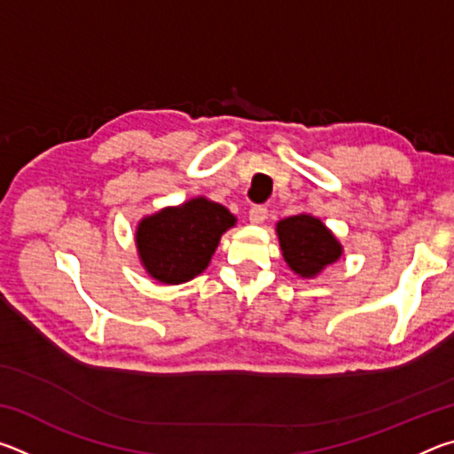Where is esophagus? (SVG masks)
<instances>
[{
  "label": "esophagus",
  "instance_id": "1",
  "mask_svg": "<svg viewBox=\"0 0 454 454\" xmlns=\"http://www.w3.org/2000/svg\"><path fill=\"white\" fill-rule=\"evenodd\" d=\"M268 218V208L266 206H254L250 210V222L252 224H262V222Z\"/></svg>",
  "mask_w": 454,
  "mask_h": 454
}]
</instances>
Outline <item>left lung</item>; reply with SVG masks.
<instances>
[{"label":"left lung","mask_w":454,"mask_h":454,"mask_svg":"<svg viewBox=\"0 0 454 454\" xmlns=\"http://www.w3.org/2000/svg\"><path fill=\"white\" fill-rule=\"evenodd\" d=\"M282 256L292 272L312 278L342 256L336 236L310 214H296L276 224Z\"/></svg>","instance_id":"left-lung-1"}]
</instances>
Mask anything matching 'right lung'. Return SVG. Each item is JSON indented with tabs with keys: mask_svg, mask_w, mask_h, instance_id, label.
<instances>
[{
	"mask_svg": "<svg viewBox=\"0 0 454 454\" xmlns=\"http://www.w3.org/2000/svg\"><path fill=\"white\" fill-rule=\"evenodd\" d=\"M236 216L222 204L198 196L140 220L136 246L140 262L153 280L188 282L208 268L222 234Z\"/></svg>",
	"mask_w": 454,
	"mask_h": 454,
	"instance_id": "obj_1",
	"label": "right lung"
}]
</instances>
